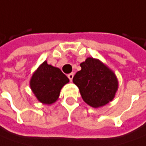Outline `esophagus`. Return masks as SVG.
Masks as SVG:
<instances>
[{"instance_id":"esophagus-1","label":"esophagus","mask_w":146,"mask_h":146,"mask_svg":"<svg viewBox=\"0 0 146 146\" xmlns=\"http://www.w3.org/2000/svg\"><path fill=\"white\" fill-rule=\"evenodd\" d=\"M73 76H74V73H69V75H68V77H69V79L70 80V81H72V80H73Z\"/></svg>"}]
</instances>
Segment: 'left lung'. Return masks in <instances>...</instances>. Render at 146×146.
<instances>
[{"label": "left lung", "mask_w": 146, "mask_h": 146, "mask_svg": "<svg viewBox=\"0 0 146 146\" xmlns=\"http://www.w3.org/2000/svg\"><path fill=\"white\" fill-rule=\"evenodd\" d=\"M81 69L73 77L83 101L93 108H99L113 100L118 90L114 72L99 59L87 57L81 63Z\"/></svg>", "instance_id": "1"}]
</instances>
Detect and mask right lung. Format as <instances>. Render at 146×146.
<instances>
[{
    "label": "right lung",
    "instance_id": "add662e5",
    "mask_svg": "<svg viewBox=\"0 0 146 146\" xmlns=\"http://www.w3.org/2000/svg\"><path fill=\"white\" fill-rule=\"evenodd\" d=\"M69 82V78L59 68L48 65L44 60L33 73L29 86L40 102L52 105L59 98L62 87Z\"/></svg>",
    "mask_w": 146,
    "mask_h": 146
}]
</instances>
